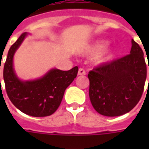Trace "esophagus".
Wrapping results in <instances>:
<instances>
[{
    "instance_id": "1",
    "label": "esophagus",
    "mask_w": 149,
    "mask_h": 149,
    "mask_svg": "<svg viewBox=\"0 0 149 149\" xmlns=\"http://www.w3.org/2000/svg\"><path fill=\"white\" fill-rule=\"evenodd\" d=\"M85 71H84V69L83 68H79V70H78V75H85Z\"/></svg>"
}]
</instances>
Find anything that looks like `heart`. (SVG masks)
<instances>
[{
  "label": "heart",
  "mask_w": 149,
  "mask_h": 149,
  "mask_svg": "<svg viewBox=\"0 0 149 149\" xmlns=\"http://www.w3.org/2000/svg\"><path fill=\"white\" fill-rule=\"evenodd\" d=\"M106 40L98 39L89 43L81 49V54L84 56H92L96 54L93 57V61L97 65H101L107 62L113 54L114 49L112 47H108L102 49L106 45Z\"/></svg>",
  "instance_id": "heart-1"
}]
</instances>
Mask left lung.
<instances>
[{"instance_id":"1","label":"left lung","mask_w":149,"mask_h":149,"mask_svg":"<svg viewBox=\"0 0 149 149\" xmlns=\"http://www.w3.org/2000/svg\"><path fill=\"white\" fill-rule=\"evenodd\" d=\"M88 77L95 110L106 116L124 115L137 104L144 91L147 77L144 52L132 39L130 54L93 68Z\"/></svg>"}]
</instances>
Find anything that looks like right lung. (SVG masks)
I'll use <instances>...</instances> for the list:
<instances>
[{
    "label": "right lung",
    "instance_id": "1",
    "mask_svg": "<svg viewBox=\"0 0 149 149\" xmlns=\"http://www.w3.org/2000/svg\"><path fill=\"white\" fill-rule=\"evenodd\" d=\"M28 35V33L21 34L8 50L3 72L5 89L12 103L20 111L32 116H47L58 109L65 89L77 77L78 67L68 71L51 68L37 79H20L14 69L13 58Z\"/></svg>",
    "mask_w": 149,
    "mask_h": 149
}]
</instances>
